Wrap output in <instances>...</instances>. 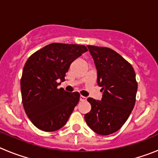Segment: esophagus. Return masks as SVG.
<instances>
[{
    "label": "esophagus",
    "mask_w": 158,
    "mask_h": 158,
    "mask_svg": "<svg viewBox=\"0 0 158 158\" xmlns=\"http://www.w3.org/2000/svg\"><path fill=\"white\" fill-rule=\"evenodd\" d=\"M86 101V97H83V96H80V101Z\"/></svg>",
    "instance_id": "esophagus-1"
}]
</instances>
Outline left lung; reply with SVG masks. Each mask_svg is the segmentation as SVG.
Returning <instances> with one entry per match:
<instances>
[{
  "instance_id": "8db88e82",
  "label": "left lung",
  "mask_w": 158,
  "mask_h": 158,
  "mask_svg": "<svg viewBox=\"0 0 158 158\" xmlns=\"http://www.w3.org/2000/svg\"><path fill=\"white\" fill-rule=\"evenodd\" d=\"M97 70L101 101L89 97L91 110L85 114L88 126L96 133L107 135L117 132L130 115L137 92L135 73L132 64L108 48L88 45Z\"/></svg>"
}]
</instances>
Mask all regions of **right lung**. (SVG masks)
Instances as JSON below:
<instances>
[{"label": "right lung", "instance_id": "right-lung-1", "mask_svg": "<svg viewBox=\"0 0 158 158\" xmlns=\"http://www.w3.org/2000/svg\"><path fill=\"white\" fill-rule=\"evenodd\" d=\"M84 45L53 43L28 58L21 78L23 104L28 118L39 129L53 132L67 122L79 101L78 92L57 88L71 64L87 51Z\"/></svg>", "mask_w": 158, "mask_h": 158}]
</instances>
